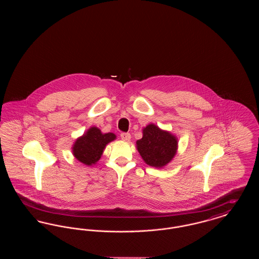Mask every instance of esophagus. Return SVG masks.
I'll use <instances>...</instances> for the list:
<instances>
[{"mask_svg":"<svg viewBox=\"0 0 259 259\" xmlns=\"http://www.w3.org/2000/svg\"><path fill=\"white\" fill-rule=\"evenodd\" d=\"M120 137H121V139L125 141V142H128V141H130V139H131V135H130V133H121L120 134Z\"/></svg>","mask_w":259,"mask_h":259,"instance_id":"34e87169","label":"esophagus"}]
</instances>
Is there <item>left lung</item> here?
<instances>
[{
	"mask_svg": "<svg viewBox=\"0 0 259 259\" xmlns=\"http://www.w3.org/2000/svg\"><path fill=\"white\" fill-rule=\"evenodd\" d=\"M178 148V141L171 133L163 131L154 124L143 130V138L137 141L142 158L152 167L160 168L172 160Z\"/></svg>",
	"mask_w": 259,
	"mask_h": 259,
	"instance_id": "8db88e82",
	"label": "left lung"
}]
</instances>
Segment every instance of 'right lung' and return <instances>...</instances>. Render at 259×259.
<instances>
[{"label":"right lung","instance_id":"right-lung-1","mask_svg":"<svg viewBox=\"0 0 259 259\" xmlns=\"http://www.w3.org/2000/svg\"><path fill=\"white\" fill-rule=\"evenodd\" d=\"M114 139V134H102L97 127H91L84 135L75 141L73 148L74 157L87 165L95 164L101 158L106 145Z\"/></svg>","mask_w":259,"mask_h":259}]
</instances>
